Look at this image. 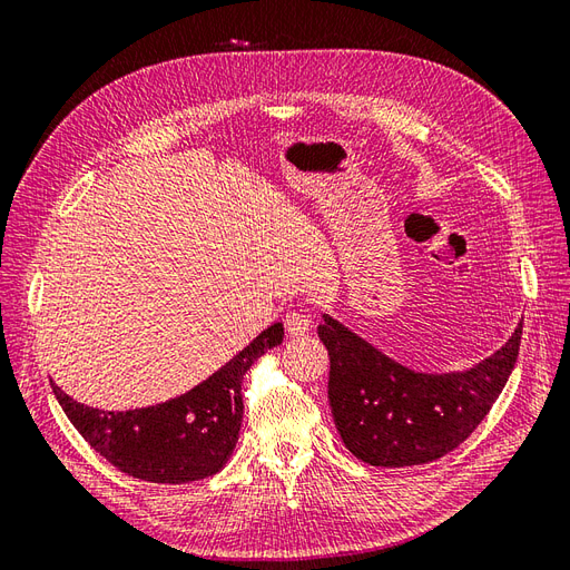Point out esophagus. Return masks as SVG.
<instances>
[{"instance_id":"34e87169","label":"esophagus","mask_w":570,"mask_h":570,"mask_svg":"<svg viewBox=\"0 0 570 570\" xmlns=\"http://www.w3.org/2000/svg\"><path fill=\"white\" fill-rule=\"evenodd\" d=\"M283 323H285L287 335H304L312 331V321H308V316L302 312H287Z\"/></svg>"}]
</instances>
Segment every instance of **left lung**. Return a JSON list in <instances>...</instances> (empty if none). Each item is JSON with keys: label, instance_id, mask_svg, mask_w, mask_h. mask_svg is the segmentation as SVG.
<instances>
[{"label": "left lung", "instance_id": "obj_1", "mask_svg": "<svg viewBox=\"0 0 570 570\" xmlns=\"http://www.w3.org/2000/svg\"><path fill=\"white\" fill-rule=\"evenodd\" d=\"M523 323L502 350L471 371L413 373L325 316L318 337L331 356L327 400L347 450L371 465L435 461L488 416L515 366Z\"/></svg>", "mask_w": 570, "mask_h": 570}]
</instances>
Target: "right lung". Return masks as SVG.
Segmentation results:
<instances>
[{"instance_id": "1", "label": "right lung", "mask_w": 570, "mask_h": 570, "mask_svg": "<svg viewBox=\"0 0 570 570\" xmlns=\"http://www.w3.org/2000/svg\"><path fill=\"white\" fill-rule=\"evenodd\" d=\"M283 342L273 323L209 381L176 400L135 409L101 411L51 387L63 413L95 452L137 480L183 485L218 473L230 459L243 425V381L258 356Z\"/></svg>"}]
</instances>
